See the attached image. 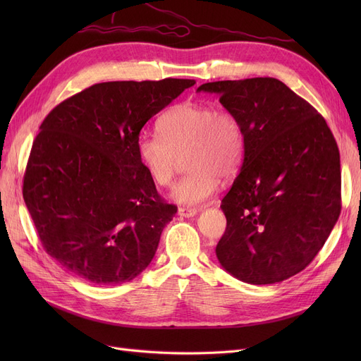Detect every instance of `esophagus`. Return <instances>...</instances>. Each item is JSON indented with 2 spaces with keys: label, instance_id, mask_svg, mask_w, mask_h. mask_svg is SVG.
I'll list each match as a JSON object with an SVG mask.
<instances>
[{
  "label": "esophagus",
  "instance_id": "esophagus-1",
  "mask_svg": "<svg viewBox=\"0 0 361 361\" xmlns=\"http://www.w3.org/2000/svg\"><path fill=\"white\" fill-rule=\"evenodd\" d=\"M197 214V209L196 207H178V215L181 216V218H192V216H195Z\"/></svg>",
  "mask_w": 361,
  "mask_h": 361
}]
</instances>
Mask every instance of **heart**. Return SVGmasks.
<instances>
[{"instance_id": "1", "label": "heart", "mask_w": 361, "mask_h": 361, "mask_svg": "<svg viewBox=\"0 0 361 361\" xmlns=\"http://www.w3.org/2000/svg\"><path fill=\"white\" fill-rule=\"evenodd\" d=\"M159 135H143L137 155L155 184L168 187L185 157L188 173L173 187L171 200L197 206L219 188L221 177L237 176L244 157V133L235 114L211 104L185 101L158 120Z\"/></svg>"}]
</instances>
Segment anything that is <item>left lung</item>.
<instances>
[{
    "instance_id": "obj_1",
    "label": "left lung",
    "mask_w": 361,
    "mask_h": 361,
    "mask_svg": "<svg viewBox=\"0 0 361 361\" xmlns=\"http://www.w3.org/2000/svg\"><path fill=\"white\" fill-rule=\"evenodd\" d=\"M244 133L240 174L222 199L221 267L253 283L301 272L324 247L341 212L339 152L325 118L272 78L204 83Z\"/></svg>"
}]
</instances>
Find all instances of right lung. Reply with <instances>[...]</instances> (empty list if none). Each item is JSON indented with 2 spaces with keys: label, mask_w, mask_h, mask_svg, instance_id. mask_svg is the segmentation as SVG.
<instances>
[{
  "label": "right lung",
  "mask_w": 361,
  "mask_h": 361,
  "mask_svg": "<svg viewBox=\"0 0 361 361\" xmlns=\"http://www.w3.org/2000/svg\"><path fill=\"white\" fill-rule=\"evenodd\" d=\"M190 79L105 82L55 106L27 161L23 199L45 252L94 286L135 279L177 214L137 155L142 127Z\"/></svg>",
  "instance_id": "obj_1"
}]
</instances>
